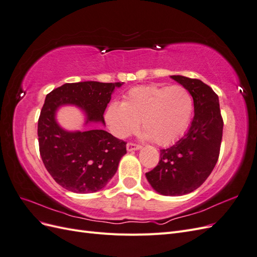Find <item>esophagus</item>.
I'll use <instances>...</instances> for the list:
<instances>
[{
  "mask_svg": "<svg viewBox=\"0 0 257 257\" xmlns=\"http://www.w3.org/2000/svg\"><path fill=\"white\" fill-rule=\"evenodd\" d=\"M142 149V146L141 145H137L134 143H128L126 145V150L127 151H135V150H139Z\"/></svg>",
  "mask_w": 257,
  "mask_h": 257,
  "instance_id": "obj_1",
  "label": "esophagus"
}]
</instances>
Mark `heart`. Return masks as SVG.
Instances as JSON below:
<instances>
[{"label": "heart", "mask_w": 257, "mask_h": 257, "mask_svg": "<svg viewBox=\"0 0 257 257\" xmlns=\"http://www.w3.org/2000/svg\"><path fill=\"white\" fill-rule=\"evenodd\" d=\"M193 109V97L183 85H141L131 89L122 103L112 102L108 106L105 120L118 138L134 133L142 121L145 138L167 146L188 130Z\"/></svg>", "instance_id": "heart-1"}]
</instances>
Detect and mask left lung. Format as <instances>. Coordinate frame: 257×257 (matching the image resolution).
<instances>
[{"mask_svg":"<svg viewBox=\"0 0 257 257\" xmlns=\"http://www.w3.org/2000/svg\"><path fill=\"white\" fill-rule=\"evenodd\" d=\"M191 93L194 118L183 137L162 149L157 167L147 173L153 190L165 196H180L195 191L213 170L223 134L219 96L199 79L170 76Z\"/></svg>","mask_w":257,"mask_h":257,"instance_id":"8db88e82","label":"left lung"}]
</instances>
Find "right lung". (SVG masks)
Here are the masks:
<instances>
[{
  "instance_id": "add662e5",
  "label": "right lung",
  "mask_w": 257,
  "mask_h": 257,
  "mask_svg": "<svg viewBox=\"0 0 257 257\" xmlns=\"http://www.w3.org/2000/svg\"><path fill=\"white\" fill-rule=\"evenodd\" d=\"M123 82L65 83L47 94L38 119L40 153L48 173L62 188L74 193H94L105 188L126 153V143L104 130L68 132L56 120L60 107L73 105L85 115V124L102 123L115 88Z\"/></svg>"
}]
</instances>
